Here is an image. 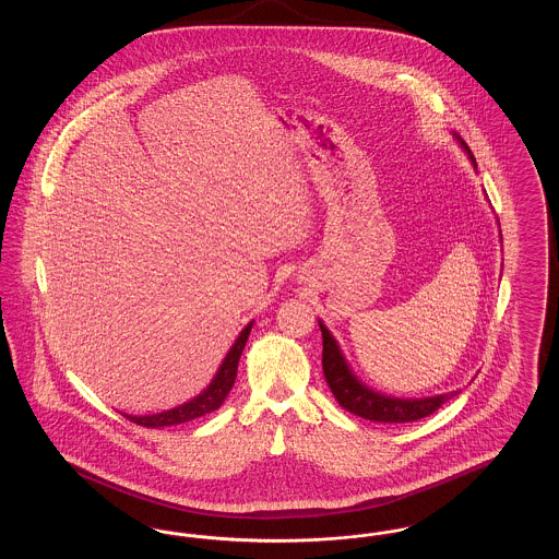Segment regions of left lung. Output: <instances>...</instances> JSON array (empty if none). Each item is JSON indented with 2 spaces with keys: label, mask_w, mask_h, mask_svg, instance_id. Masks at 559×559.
Wrapping results in <instances>:
<instances>
[{
  "label": "left lung",
  "mask_w": 559,
  "mask_h": 559,
  "mask_svg": "<svg viewBox=\"0 0 559 559\" xmlns=\"http://www.w3.org/2000/svg\"><path fill=\"white\" fill-rule=\"evenodd\" d=\"M452 138L459 142L461 151L472 160L474 167L476 159L469 151V146L459 138V133L452 132ZM503 242V237H501ZM320 331H322V371L324 379L333 392L340 406H344L352 415L377 421V424H411L417 419H424L427 415L436 413L444 402L454 399L461 390L456 392H447V394H436V396H426V399H399V396H388L377 390L362 383L358 374L352 371L342 347L333 333L326 329V324L319 320Z\"/></svg>",
  "instance_id": "obj_1"
}]
</instances>
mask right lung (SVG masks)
Returning <instances> with one entry per match:
<instances>
[{
    "instance_id": "add662e5",
    "label": "right lung",
    "mask_w": 559,
    "mask_h": 559,
    "mask_svg": "<svg viewBox=\"0 0 559 559\" xmlns=\"http://www.w3.org/2000/svg\"><path fill=\"white\" fill-rule=\"evenodd\" d=\"M251 326H253V320L240 331L239 337L235 340V344L230 346L228 354L224 356L219 369L213 374L210 385L201 394H197L194 399L187 400L185 404L174 406L169 411H160V413H153V415H123V417H128L130 421L138 424V426L160 429V427L180 426V424H187V421L199 419V417H203L207 413L217 411L224 404L226 396L230 394L233 385H235L240 354H242V347L247 344Z\"/></svg>"
}]
</instances>
